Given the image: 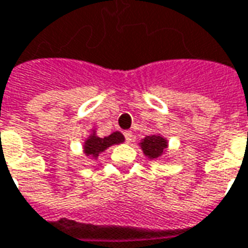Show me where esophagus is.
Returning <instances> with one entry per match:
<instances>
[{
	"instance_id": "esophagus-1",
	"label": "esophagus",
	"mask_w": 248,
	"mask_h": 248,
	"mask_svg": "<svg viewBox=\"0 0 248 248\" xmlns=\"http://www.w3.org/2000/svg\"><path fill=\"white\" fill-rule=\"evenodd\" d=\"M124 138H125V140H127L128 143L132 142V140H134V134H132V131H125V132H124Z\"/></svg>"
}]
</instances>
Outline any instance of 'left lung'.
Returning <instances> with one entry per match:
<instances>
[{
  "instance_id": "8db88e82",
  "label": "left lung",
  "mask_w": 248,
  "mask_h": 248,
  "mask_svg": "<svg viewBox=\"0 0 248 248\" xmlns=\"http://www.w3.org/2000/svg\"><path fill=\"white\" fill-rule=\"evenodd\" d=\"M168 142L159 135H150L146 136L142 143H140V147L143 153L149 157V158H159L161 154H164V151L167 149Z\"/></svg>"
}]
</instances>
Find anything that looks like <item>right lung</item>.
<instances>
[{"mask_svg": "<svg viewBox=\"0 0 248 248\" xmlns=\"http://www.w3.org/2000/svg\"><path fill=\"white\" fill-rule=\"evenodd\" d=\"M124 142V136L120 132H113L112 135L106 138H98L95 134L90 135V138L84 142V153L87 155H93L97 158L98 155L105 151L112 144H119Z\"/></svg>", "mask_w": 248, "mask_h": 248, "instance_id": "add662e5", "label": "right lung"}]
</instances>
